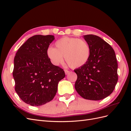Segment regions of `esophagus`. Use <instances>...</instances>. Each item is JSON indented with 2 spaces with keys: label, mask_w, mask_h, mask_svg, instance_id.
I'll use <instances>...</instances> for the list:
<instances>
[{
  "label": "esophagus",
  "mask_w": 131,
  "mask_h": 131,
  "mask_svg": "<svg viewBox=\"0 0 131 131\" xmlns=\"http://www.w3.org/2000/svg\"><path fill=\"white\" fill-rule=\"evenodd\" d=\"M64 72H65L66 75H67L68 74H69V73L70 72V71H69L68 70H64Z\"/></svg>",
  "instance_id": "1"
}]
</instances>
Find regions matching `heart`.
Masks as SVG:
<instances>
[{
    "mask_svg": "<svg viewBox=\"0 0 131 131\" xmlns=\"http://www.w3.org/2000/svg\"><path fill=\"white\" fill-rule=\"evenodd\" d=\"M56 48L49 47L47 55L54 66L63 62L64 56L66 62L73 68H79L85 65L90 58L91 49L89 43L82 39L72 37H63L54 43Z\"/></svg>",
    "mask_w": 131,
    "mask_h": 131,
    "instance_id": "obj_1",
    "label": "heart"
}]
</instances>
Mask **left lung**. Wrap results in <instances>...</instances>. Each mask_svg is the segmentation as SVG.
<instances>
[{
  "label": "left lung",
  "mask_w": 131,
  "mask_h": 131,
  "mask_svg": "<svg viewBox=\"0 0 131 131\" xmlns=\"http://www.w3.org/2000/svg\"><path fill=\"white\" fill-rule=\"evenodd\" d=\"M91 53L85 65L74 70L78 76L75 89L86 100H103L113 92L117 80V63L115 51L108 43L93 34L83 36Z\"/></svg>",
  "instance_id": "obj_1"
}]
</instances>
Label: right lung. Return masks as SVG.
<instances>
[{
    "label": "right lung",
    "instance_id": "add662e5",
    "mask_svg": "<svg viewBox=\"0 0 131 131\" xmlns=\"http://www.w3.org/2000/svg\"><path fill=\"white\" fill-rule=\"evenodd\" d=\"M54 39L51 35H34L19 47L15 56V91L23 102L31 106L52 101L59 81L66 76L64 70L52 64L47 55Z\"/></svg>",
    "mask_w": 131,
    "mask_h": 131
}]
</instances>
